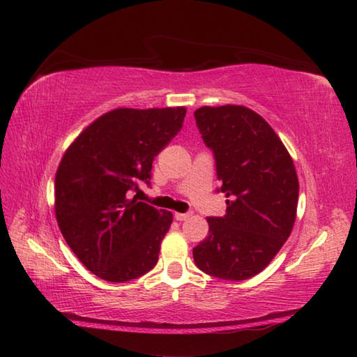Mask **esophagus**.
Here are the masks:
<instances>
[{"mask_svg":"<svg viewBox=\"0 0 357 357\" xmlns=\"http://www.w3.org/2000/svg\"><path fill=\"white\" fill-rule=\"evenodd\" d=\"M193 215V211H185V213H174V219L176 221H185V219H188Z\"/></svg>","mask_w":357,"mask_h":357,"instance_id":"obj_1","label":"esophagus"}]
</instances>
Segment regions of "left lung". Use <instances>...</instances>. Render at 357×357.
Listing matches in <instances>:
<instances>
[{"label":"left lung","instance_id":"obj_1","mask_svg":"<svg viewBox=\"0 0 357 357\" xmlns=\"http://www.w3.org/2000/svg\"><path fill=\"white\" fill-rule=\"evenodd\" d=\"M196 126L213 150L227 210L210 216L208 236L193 248L210 276L244 280L261 273L293 230L299 181L293 159L270 124L244 105L201 107Z\"/></svg>","mask_w":357,"mask_h":357}]
</instances>
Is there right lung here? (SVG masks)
I'll use <instances>...</instances> for the list:
<instances>
[{"mask_svg": "<svg viewBox=\"0 0 357 357\" xmlns=\"http://www.w3.org/2000/svg\"><path fill=\"white\" fill-rule=\"evenodd\" d=\"M185 107L115 109L72 142L55 176V215L84 267L126 282L155 267L173 215L130 192L150 184L155 156L178 135Z\"/></svg>", "mask_w": 357, "mask_h": 357, "instance_id": "right-lung-1", "label": "right lung"}]
</instances>
